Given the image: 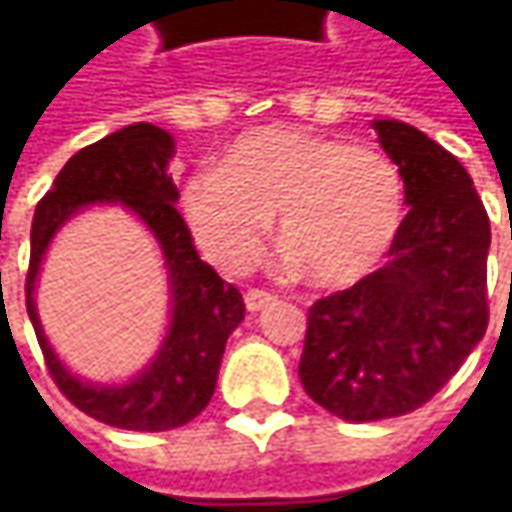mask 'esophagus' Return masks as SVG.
I'll return each instance as SVG.
<instances>
[{"label": "esophagus", "instance_id": "obj_1", "mask_svg": "<svg viewBox=\"0 0 512 512\" xmlns=\"http://www.w3.org/2000/svg\"><path fill=\"white\" fill-rule=\"evenodd\" d=\"M270 302H276V296H273V293H267V290H259V287H253V290H247L245 293V305L250 313H256V310H265Z\"/></svg>", "mask_w": 512, "mask_h": 512}]
</instances>
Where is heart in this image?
I'll use <instances>...</instances> for the list:
<instances>
[{"label": "heart", "mask_w": 512, "mask_h": 512, "mask_svg": "<svg viewBox=\"0 0 512 512\" xmlns=\"http://www.w3.org/2000/svg\"><path fill=\"white\" fill-rule=\"evenodd\" d=\"M396 165L373 148L296 128L242 136L222 168L196 173L185 213L210 262L242 270L279 213V242L313 282H359L390 250L402 225Z\"/></svg>", "instance_id": "obj_1"}]
</instances>
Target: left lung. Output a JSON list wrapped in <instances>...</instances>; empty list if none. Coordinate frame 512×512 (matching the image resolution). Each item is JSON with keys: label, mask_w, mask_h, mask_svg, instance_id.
Returning a JSON list of instances; mask_svg holds the SVG:
<instances>
[{"label": "left lung", "mask_w": 512, "mask_h": 512, "mask_svg": "<svg viewBox=\"0 0 512 512\" xmlns=\"http://www.w3.org/2000/svg\"><path fill=\"white\" fill-rule=\"evenodd\" d=\"M410 205L384 267L307 310L299 379L344 422L427 404L482 342L490 219L462 162L396 119L373 122Z\"/></svg>", "instance_id": "left-lung-1"}]
</instances>
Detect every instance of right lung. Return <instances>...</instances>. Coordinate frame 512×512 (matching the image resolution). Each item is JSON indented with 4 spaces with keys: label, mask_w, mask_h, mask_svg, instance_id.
Instances as JSON below:
<instances>
[{
    "label": "right lung",
    "mask_w": 512,
    "mask_h": 512,
    "mask_svg": "<svg viewBox=\"0 0 512 512\" xmlns=\"http://www.w3.org/2000/svg\"><path fill=\"white\" fill-rule=\"evenodd\" d=\"M173 136L136 122L70 156L53 187L39 199L30 225V265L25 307L53 384L90 419L122 430L162 433L196 419L216 390L227 336L242 325V293L199 259L193 236L176 210L179 190L168 176ZM122 201L146 219L166 250L174 285V322L160 356L122 388H93L73 380L49 350L32 307V282L44 247L79 206Z\"/></svg>",
    "instance_id": "obj_1"
}]
</instances>
